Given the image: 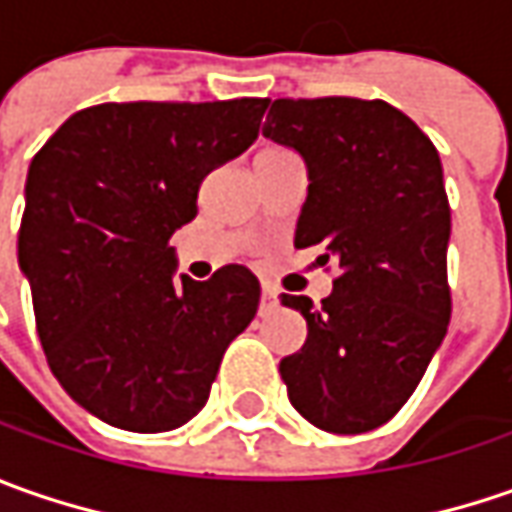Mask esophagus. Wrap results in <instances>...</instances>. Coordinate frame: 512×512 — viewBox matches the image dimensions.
I'll list each match as a JSON object with an SVG mask.
<instances>
[{
  "label": "esophagus",
  "mask_w": 512,
  "mask_h": 512,
  "mask_svg": "<svg viewBox=\"0 0 512 512\" xmlns=\"http://www.w3.org/2000/svg\"><path fill=\"white\" fill-rule=\"evenodd\" d=\"M276 305H279V302H276V290L262 287V313H270Z\"/></svg>",
  "instance_id": "obj_1"
}]
</instances>
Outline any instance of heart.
I'll return each instance as SVG.
<instances>
[{
    "mask_svg": "<svg viewBox=\"0 0 512 512\" xmlns=\"http://www.w3.org/2000/svg\"><path fill=\"white\" fill-rule=\"evenodd\" d=\"M265 153H282V150H279V148H265L262 153H259V156H265Z\"/></svg>",
    "mask_w": 512,
    "mask_h": 512,
    "instance_id": "heart-1",
    "label": "heart"
}]
</instances>
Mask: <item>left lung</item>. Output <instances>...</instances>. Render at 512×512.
Returning a JSON list of instances; mask_svg holds the SVG:
<instances>
[{
	"instance_id": "obj_1",
	"label": "left lung",
	"mask_w": 512,
	"mask_h": 512,
	"mask_svg": "<svg viewBox=\"0 0 512 512\" xmlns=\"http://www.w3.org/2000/svg\"><path fill=\"white\" fill-rule=\"evenodd\" d=\"M307 168L296 247H325L339 279L305 316L307 342L279 364L290 404L327 433H364L399 413L450 322V207L442 162L413 119L382 99H276L265 128Z\"/></svg>"
}]
</instances>
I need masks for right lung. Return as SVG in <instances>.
<instances>
[{
    "instance_id": "add662e5",
    "label": "right lung",
    "mask_w": 512,
    "mask_h": 512,
    "mask_svg": "<svg viewBox=\"0 0 512 512\" xmlns=\"http://www.w3.org/2000/svg\"><path fill=\"white\" fill-rule=\"evenodd\" d=\"M267 99L125 102L73 113L33 156L19 227L39 342L96 419L165 433L210 396L227 344L259 307L242 265L176 279L170 236L207 173L245 153Z\"/></svg>"
}]
</instances>
